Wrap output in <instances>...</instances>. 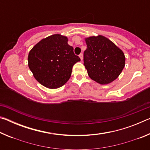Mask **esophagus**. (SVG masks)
<instances>
[{
    "instance_id": "esophagus-1",
    "label": "esophagus",
    "mask_w": 150,
    "mask_h": 150,
    "mask_svg": "<svg viewBox=\"0 0 150 150\" xmlns=\"http://www.w3.org/2000/svg\"><path fill=\"white\" fill-rule=\"evenodd\" d=\"M79 57H80L81 60L82 61V60H83V54H81L79 55Z\"/></svg>"
}]
</instances>
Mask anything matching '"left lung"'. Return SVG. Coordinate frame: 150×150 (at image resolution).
Returning a JSON list of instances; mask_svg holds the SVG:
<instances>
[{
	"label": "left lung",
	"instance_id": "8db88e82",
	"mask_svg": "<svg viewBox=\"0 0 150 150\" xmlns=\"http://www.w3.org/2000/svg\"><path fill=\"white\" fill-rule=\"evenodd\" d=\"M87 48L84 52V65L88 77L100 85L116 80L125 66L122 50L102 35L85 38Z\"/></svg>",
	"mask_w": 150,
	"mask_h": 150
}]
</instances>
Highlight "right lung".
I'll return each mask as SVG.
<instances>
[{
  "label": "right lung",
  "mask_w": 150,
  "mask_h": 150,
  "mask_svg": "<svg viewBox=\"0 0 150 150\" xmlns=\"http://www.w3.org/2000/svg\"><path fill=\"white\" fill-rule=\"evenodd\" d=\"M67 42L65 35L54 34L40 40L30 51L28 67L45 87L55 89L64 85L71 75L73 65L81 61Z\"/></svg>",
  "instance_id": "obj_1"
}]
</instances>
